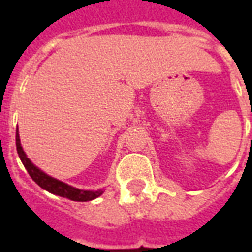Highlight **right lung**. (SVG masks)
<instances>
[{
  "mask_svg": "<svg viewBox=\"0 0 252 252\" xmlns=\"http://www.w3.org/2000/svg\"><path fill=\"white\" fill-rule=\"evenodd\" d=\"M16 147H17V154H19L21 162L24 164V167L28 171V174L31 175V178L35 181L37 185L40 186L41 189L50 191L52 194L61 195L64 198H68L71 201H92L94 198H97L99 195L104 193V189L98 190H82L74 188L71 185H67L62 181L54 178L51 175L46 174L43 170H40L37 166L31 162L30 158H27V154L24 153V150L21 147V142H20L19 128L16 129Z\"/></svg>",
  "mask_w": 252,
  "mask_h": 252,
  "instance_id": "obj_1",
  "label": "right lung"
}]
</instances>
